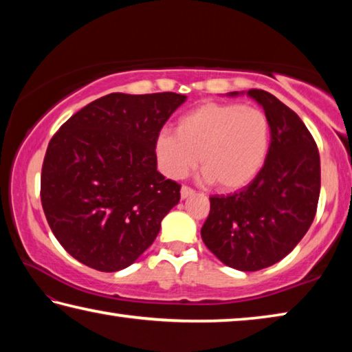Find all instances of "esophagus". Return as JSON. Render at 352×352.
<instances>
[{"instance_id":"1","label":"esophagus","mask_w":352,"mask_h":352,"mask_svg":"<svg viewBox=\"0 0 352 352\" xmlns=\"http://www.w3.org/2000/svg\"><path fill=\"white\" fill-rule=\"evenodd\" d=\"M192 195H195V190H192L190 187L184 186V187L181 188V198H182V199H187L188 196H192Z\"/></svg>"}]
</instances>
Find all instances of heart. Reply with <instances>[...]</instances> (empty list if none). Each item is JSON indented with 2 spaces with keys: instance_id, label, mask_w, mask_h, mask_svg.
<instances>
[{
  "instance_id": "1",
  "label": "heart",
  "mask_w": 352,
  "mask_h": 352,
  "mask_svg": "<svg viewBox=\"0 0 352 352\" xmlns=\"http://www.w3.org/2000/svg\"><path fill=\"white\" fill-rule=\"evenodd\" d=\"M270 122L260 108L239 103H206L184 114L176 134L156 139L159 165L171 179H182L199 159L204 179L235 192L255 179L266 162Z\"/></svg>"
}]
</instances>
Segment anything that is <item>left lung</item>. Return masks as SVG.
Segmentation results:
<instances>
[{
    "mask_svg": "<svg viewBox=\"0 0 352 352\" xmlns=\"http://www.w3.org/2000/svg\"><path fill=\"white\" fill-rule=\"evenodd\" d=\"M244 92H229L236 97ZM249 97L270 122V146L261 171L241 192L212 196L202 241L226 266L255 272L291 254L316 217L320 154L300 117L263 89Z\"/></svg>",
    "mask_w": 352,
    "mask_h": 352,
    "instance_id": "obj_1",
    "label": "left lung"
}]
</instances>
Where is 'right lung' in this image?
Wrapping results in <instances>:
<instances>
[{
	"instance_id": "right-lung-1",
	"label": "right lung",
	"mask_w": 352,
	"mask_h": 352,
	"mask_svg": "<svg viewBox=\"0 0 352 352\" xmlns=\"http://www.w3.org/2000/svg\"><path fill=\"white\" fill-rule=\"evenodd\" d=\"M187 100L176 92L97 98L47 145L41 204L55 238L77 261L117 272L138 260L181 199L157 171L156 139Z\"/></svg>"
}]
</instances>
